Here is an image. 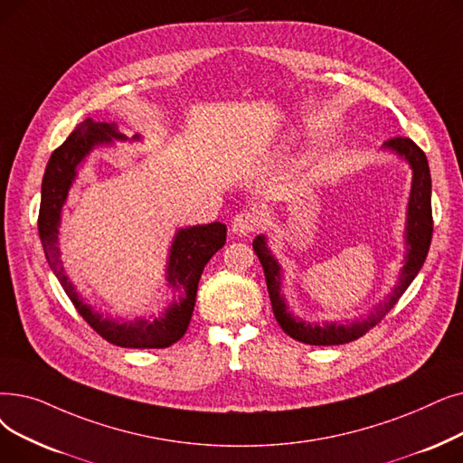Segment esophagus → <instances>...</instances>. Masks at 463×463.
<instances>
[{"mask_svg": "<svg viewBox=\"0 0 463 463\" xmlns=\"http://www.w3.org/2000/svg\"><path fill=\"white\" fill-rule=\"evenodd\" d=\"M259 225V217L253 212H240L234 219H232V232L238 236H250L251 232H255Z\"/></svg>", "mask_w": 463, "mask_h": 463, "instance_id": "1", "label": "esophagus"}]
</instances>
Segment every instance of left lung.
Instances as JSON below:
<instances>
[{"label":"left lung","mask_w":463,"mask_h":463,"mask_svg":"<svg viewBox=\"0 0 463 463\" xmlns=\"http://www.w3.org/2000/svg\"><path fill=\"white\" fill-rule=\"evenodd\" d=\"M386 151H392L399 158H403L411 166L412 172V184L411 194L407 204V223H405V257L403 267H401L397 284L393 286L392 293L374 307L364 319L345 321V324H336V321H324V324H310L303 317L295 316L288 300L281 293V278H284V269L278 263V259L272 255L269 248V238L265 234H259L253 240V250L263 265L265 278H267V289L270 295L272 310L279 327L284 329L291 338L298 343L314 345V346H333V345H346L352 340L364 336L369 329H373L378 321L384 317L399 300V297L407 291L412 284V279L420 272L421 265L428 257L431 234H433V219H431V175L428 158L412 139L409 137H393L384 144Z\"/></svg>","instance_id":"obj_1"}]
</instances>
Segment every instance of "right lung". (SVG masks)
<instances>
[{"instance_id":"1","label":"right lung","mask_w":463,"mask_h":463,"mask_svg":"<svg viewBox=\"0 0 463 463\" xmlns=\"http://www.w3.org/2000/svg\"><path fill=\"white\" fill-rule=\"evenodd\" d=\"M115 139L127 142L115 123H94L92 118L83 120L66 142L54 149L42 184V206H39V238L49 267L56 274L60 286L64 288L77 312L87 324L108 343L123 348H168L182 338L189 327V321L196 303V289L208 260L215 251L225 246L227 227L223 223L193 225L179 229L174 234L166 260V286L174 293L172 303L160 316L136 317L132 321L108 317L94 310L83 295H79L70 281L62 259H60L58 234L62 223V210L70 189L83 166L87 156L102 146H113ZM142 136H132L130 142H139Z\"/></svg>"}]
</instances>
